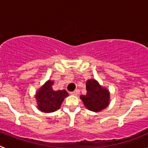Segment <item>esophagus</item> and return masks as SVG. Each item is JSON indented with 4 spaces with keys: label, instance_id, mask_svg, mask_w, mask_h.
Masks as SVG:
<instances>
[{
    "label": "esophagus",
    "instance_id": "34e87169",
    "mask_svg": "<svg viewBox=\"0 0 148 148\" xmlns=\"http://www.w3.org/2000/svg\"><path fill=\"white\" fill-rule=\"evenodd\" d=\"M70 93L72 95H77L78 93H79V90H75V91H73V92H71Z\"/></svg>",
    "mask_w": 148,
    "mask_h": 148
}]
</instances>
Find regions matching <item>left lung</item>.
<instances>
[{
	"label": "left lung",
	"mask_w": 148,
	"mask_h": 148,
	"mask_svg": "<svg viewBox=\"0 0 148 148\" xmlns=\"http://www.w3.org/2000/svg\"><path fill=\"white\" fill-rule=\"evenodd\" d=\"M87 94L81 95L86 108L91 111L99 112L106 108L109 104L110 93L108 90L101 87L94 79L88 80L86 83Z\"/></svg>",
	"instance_id": "8db88e82"
}]
</instances>
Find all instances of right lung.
Masks as SVG:
<instances>
[{
	"label": "right lung",
	"instance_id": "add662e5",
	"mask_svg": "<svg viewBox=\"0 0 148 148\" xmlns=\"http://www.w3.org/2000/svg\"><path fill=\"white\" fill-rule=\"evenodd\" d=\"M53 82L48 81L36 93L38 109L44 113H51L58 110L68 92L65 90H53Z\"/></svg>",
	"mask_w": 148,
	"mask_h": 148
}]
</instances>
